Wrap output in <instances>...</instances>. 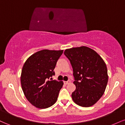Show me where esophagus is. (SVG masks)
Wrapping results in <instances>:
<instances>
[{"mask_svg":"<svg viewBox=\"0 0 125 125\" xmlns=\"http://www.w3.org/2000/svg\"><path fill=\"white\" fill-rule=\"evenodd\" d=\"M71 83V81H64V83L65 84H69Z\"/></svg>","mask_w":125,"mask_h":125,"instance_id":"34e87169","label":"esophagus"}]
</instances>
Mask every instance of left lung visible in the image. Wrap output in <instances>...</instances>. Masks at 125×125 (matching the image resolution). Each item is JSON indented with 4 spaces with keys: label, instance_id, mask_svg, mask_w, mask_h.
Instances as JSON below:
<instances>
[{
    "label": "left lung",
    "instance_id": "1",
    "mask_svg": "<svg viewBox=\"0 0 125 125\" xmlns=\"http://www.w3.org/2000/svg\"><path fill=\"white\" fill-rule=\"evenodd\" d=\"M64 54L71 62L76 89L72 98L82 107L93 106L102 96L106 87L107 69L103 59L86 46L67 49Z\"/></svg>",
    "mask_w": 125,
    "mask_h": 125
}]
</instances>
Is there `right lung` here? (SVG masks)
I'll use <instances>...</instances> for the list:
<instances>
[{"mask_svg":"<svg viewBox=\"0 0 125 125\" xmlns=\"http://www.w3.org/2000/svg\"><path fill=\"white\" fill-rule=\"evenodd\" d=\"M63 50L43 49L31 55L26 61L21 70V82L25 97L39 109H46L58 99L62 81L49 80L54 75L56 62Z\"/></svg>","mask_w":125,"mask_h":125,"instance_id":"1","label":"right lung"}]
</instances>
